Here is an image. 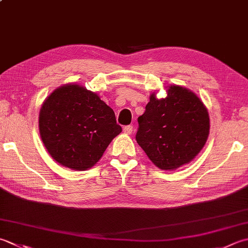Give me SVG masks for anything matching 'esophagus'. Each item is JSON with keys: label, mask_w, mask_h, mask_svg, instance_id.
Returning a JSON list of instances; mask_svg holds the SVG:
<instances>
[{"label": "esophagus", "mask_w": 248, "mask_h": 248, "mask_svg": "<svg viewBox=\"0 0 248 248\" xmlns=\"http://www.w3.org/2000/svg\"><path fill=\"white\" fill-rule=\"evenodd\" d=\"M132 131H133V127L132 125H124V132L125 133V134H131L132 133Z\"/></svg>", "instance_id": "34e87169"}]
</instances>
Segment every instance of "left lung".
I'll return each instance as SVG.
<instances>
[{
	"mask_svg": "<svg viewBox=\"0 0 248 248\" xmlns=\"http://www.w3.org/2000/svg\"><path fill=\"white\" fill-rule=\"evenodd\" d=\"M167 98L150 100L138 118L135 139L161 170H175L190 162L205 145L210 118L202 101L192 91L171 86Z\"/></svg>",
	"mask_w": 248,
	"mask_h": 248,
	"instance_id": "obj_1",
	"label": "left lung"
}]
</instances>
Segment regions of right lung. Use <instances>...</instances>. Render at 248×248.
Returning <instances> with one entry per match:
<instances>
[{
    "label": "right lung",
    "instance_id": "right-lung-1",
    "mask_svg": "<svg viewBox=\"0 0 248 248\" xmlns=\"http://www.w3.org/2000/svg\"><path fill=\"white\" fill-rule=\"evenodd\" d=\"M38 125L50 156L78 171L94 166L121 132L114 110L98 94L72 84L60 87L45 100Z\"/></svg>",
    "mask_w": 248,
    "mask_h": 248
}]
</instances>
